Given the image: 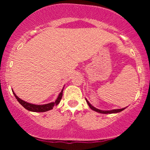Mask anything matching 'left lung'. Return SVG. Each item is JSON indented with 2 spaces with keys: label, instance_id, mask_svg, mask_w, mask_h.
I'll use <instances>...</instances> for the list:
<instances>
[{
  "label": "left lung",
  "instance_id": "obj_1",
  "mask_svg": "<svg viewBox=\"0 0 150 150\" xmlns=\"http://www.w3.org/2000/svg\"><path fill=\"white\" fill-rule=\"evenodd\" d=\"M86 99V101H87V104L89 105V106L90 107L91 109H92L93 111H96V112H98V113H119L120 111H122L123 110H124L125 108H120V109H113V110H109V111H103V110H100V109H98V108L94 107V106H92V104H90V103L88 101H87V99Z\"/></svg>",
  "mask_w": 150,
  "mask_h": 150
}]
</instances>
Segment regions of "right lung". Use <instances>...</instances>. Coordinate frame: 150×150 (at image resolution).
Returning a JSON list of instances; mask_svg holds the SVG:
<instances>
[{"label": "right lung", "instance_id": "1", "mask_svg": "<svg viewBox=\"0 0 150 150\" xmlns=\"http://www.w3.org/2000/svg\"><path fill=\"white\" fill-rule=\"evenodd\" d=\"M63 88H64V87H63ZM63 88L62 89L61 92H60L59 94H58V98L56 99V100L54 102H51V103H49V104H42V105L34 104H31V103L27 102V101L22 100V99H20V98H19L18 96L15 94L14 91L13 90L12 91H13V94L15 95V97L17 99V100L18 101V102L27 110H28V111H33V112H46V111H49V110L53 109V106H56V105L59 104L60 101H61L62 99V96H63Z\"/></svg>", "mask_w": 150, "mask_h": 150}]
</instances>
